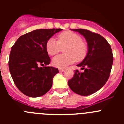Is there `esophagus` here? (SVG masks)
Segmentation results:
<instances>
[{"instance_id":"34e87169","label":"esophagus","mask_w":124,"mask_h":124,"mask_svg":"<svg viewBox=\"0 0 124 124\" xmlns=\"http://www.w3.org/2000/svg\"><path fill=\"white\" fill-rule=\"evenodd\" d=\"M64 71V69H63V68H60L59 69V71L60 72V73H61V72H63Z\"/></svg>"}]
</instances>
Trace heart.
<instances>
[{
    "label": "heart",
    "instance_id": "1",
    "mask_svg": "<svg viewBox=\"0 0 124 124\" xmlns=\"http://www.w3.org/2000/svg\"><path fill=\"white\" fill-rule=\"evenodd\" d=\"M65 46L64 53L52 60L53 64L58 68H64L76 60L81 61L86 58L87 53V45L82 40L79 35L71 31H65L58 36V41L54 38H50L46 43V50L50 55L54 56Z\"/></svg>",
    "mask_w": 124,
    "mask_h": 124
}]
</instances>
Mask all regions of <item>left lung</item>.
<instances>
[{
  "mask_svg": "<svg viewBox=\"0 0 124 124\" xmlns=\"http://www.w3.org/2000/svg\"><path fill=\"white\" fill-rule=\"evenodd\" d=\"M86 38L88 51L86 58L78 66L73 78L68 81L70 89L81 96H89L99 91L106 83L110 76L113 55L111 46L103 37L85 29H73Z\"/></svg>",
  "mask_w": 124,
  "mask_h": 124,
  "instance_id": "1",
  "label": "left lung"
}]
</instances>
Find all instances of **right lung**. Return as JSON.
<instances>
[{"mask_svg": "<svg viewBox=\"0 0 124 124\" xmlns=\"http://www.w3.org/2000/svg\"><path fill=\"white\" fill-rule=\"evenodd\" d=\"M61 30V28L35 30L19 37L12 47L8 60L10 73L17 88L26 96L40 97L51 89L53 78L59 71L47 66L51 60L46 43Z\"/></svg>", "mask_w": 124, "mask_h": 124, "instance_id": "1", "label": "right lung"}]
</instances>
